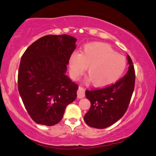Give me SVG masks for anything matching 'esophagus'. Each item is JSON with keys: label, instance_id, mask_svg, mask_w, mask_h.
Segmentation results:
<instances>
[{"label": "esophagus", "instance_id": "34e87169", "mask_svg": "<svg viewBox=\"0 0 156 156\" xmlns=\"http://www.w3.org/2000/svg\"><path fill=\"white\" fill-rule=\"evenodd\" d=\"M77 94H78V98H84V97H85V89H84L82 87H79L78 92H77Z\"/></svg>", "mask_w": 156, "mask_h": 156}]
</instances>
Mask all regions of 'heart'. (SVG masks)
Instances as JSON below:
<instances>
[{"label":"heart","instance_id":"heart-1","mask_svg":"<svg viewBox=\"0 0 156 156\" xmlns=\"http://www.w3.org/2000/svg\"><path fill=\"white\" fill-rule=\"evenodd\" d=\"M70 76L77 79L87 68L89 78L96 87L117 82L124 73L126 60L108 44L93 42L84 46L80 54L73 53L68 62Z\"/></svg>","mask_w":156,"mask_h":156}]
</instances>
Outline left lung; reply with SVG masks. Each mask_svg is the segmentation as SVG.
Listing matches in <instances>:
<instances>
[{
    "label": "left lung",
    "instance_id": "obj_1",
    "mask_svg": "<svg viewBox=\"0 0 156 156\" xmlns=\"http://www.w3.org/2000/svg\"><path fill=\"white\" fill-rule=\"evenodd\" d=\"M128 73L115 83L86 91V97L91 103L90 109L84 116V121L89 126L105 128L117 122L126 112L135 87V70L128 55Z\"/></svg>",
    "mask_w": 156,
    "mask_h": 156
}]
</instances>
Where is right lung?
<instances>
[{
  "instance_id": "add662e5",
  "label": "right lung",
  "mask_w": 156,
  "mask_h": 156,
  "mask_svg": "<svg viewBox=\"0 0 156 156\" xmlns=\"http://www.w3.org/2000/svg\"><path fill=\"white\" fill-rule=\"evenodd\" d=\"M76 40L66 34L44 36L32 43L21 57L19 93L37 124L58 123L67 105L76 100L78 86L65 73Z\"/></svg>"
}]
</instances>
